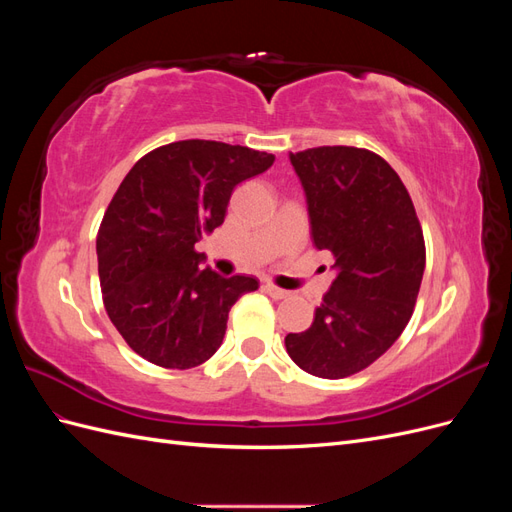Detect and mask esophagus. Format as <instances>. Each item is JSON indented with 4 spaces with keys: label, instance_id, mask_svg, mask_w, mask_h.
I'll return each mask as SVG.
<instances>
[{
    "label": "esophagus",
    "instance_id": "esophagus-1",
    "mask_svg": "<svg viewBox=\"0 0 512 512\" xmlns=\"http://www.w3.org/2000/svg\"><path fill=\"white\" fill-rule=\"evenodd\" d=\"M265 292L269 294V297H273V299H286L288 297V290L277 288L275 284H265Z\"/></svg>",
    "mask_w": 512,
    "mask_h": 512
}]
</instances>
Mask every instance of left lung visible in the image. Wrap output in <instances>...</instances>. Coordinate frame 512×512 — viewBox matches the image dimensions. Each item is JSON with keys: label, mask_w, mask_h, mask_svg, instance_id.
Returning a JSON list of instances; mask_svg holds the SVG:
<instances>
[{"label": "left lung", "mask_w": 512, "mask_h": 512, "mask_svg": "<svg viewBox=\"0 0 512 512\" xmlns=\"http://www.w3.org/2000/svg\"><path fill=\"white\" fill-rule=\"evenodd\" d=\"M318 250L337 271L312 327L286 335L290 359L318 378L356 374L389 350L414 312L425 241L412 198L376 153L314 147L290 153Z\"/></svg>", "instance_id": "left-lung-1"}]
</instances>
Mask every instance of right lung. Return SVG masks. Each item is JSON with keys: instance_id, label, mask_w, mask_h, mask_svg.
<instances>
[{"instance_id": "right-lung-1", "label": "right lung", "mask_w": 512, "mask_h": 512, "mask_svg": "<svg viewBox=\"0 0 512 512\" xmlns=\"http://www.w3.org/2000/svg\"><path fill=\"white\" fill-rule=\"evenodd\" d=\"M273 156L218 141L153 149L121 181L98 230L100 288L108 318L153 365L190 369L218 352L230 307L254 277L203 269L196 243L224 222L232 190Z\"/></svg>"}]
</instances>
